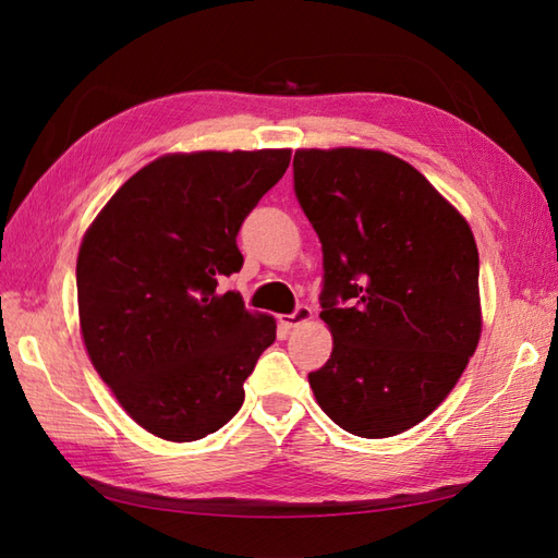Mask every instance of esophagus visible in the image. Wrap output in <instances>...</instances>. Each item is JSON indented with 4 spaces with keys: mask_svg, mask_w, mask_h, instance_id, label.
I'll list each match as a JSON object with an SVG mask.
<instances>
[{
    "mask_svg": "<svg viewBox=\"0 0 558 558\" xmlns=\"http://www.w3.org/2000/svg\"><path fill=\"white\" fill-rule=\"evenodd\" d=\"M310 318H312V306L300 304V306H294V312H292V314L280 316V326H286V328H298L300 324L310 322Z\"/></svg>",
    "mask_w": 558,
    "mask_h": 558,
    "instance_id": "34e87169",
    "label": "esophagus"
}]
</instances>
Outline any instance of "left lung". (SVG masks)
Segmentation results:
<instances>
[{
    "label": "left lung",
    "mask_w": 558,
    "mask_h": 558,
    "mask_svg": "<svg viewBox=\"0 0 558 558\" xmlns=\"http://www.w3.org/2000/svg\"><path fill=\"white\" fill-rule=\"evenodd\" d=\"M294 196L324 252L333 352L310 386L340 429H412L453 390L480 342V254L426 177L381 150H298Z\"/></svg>",
    "instance_id": "obj_1"
}]
</instances>
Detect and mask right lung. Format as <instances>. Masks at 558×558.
<instances>
[{
    "label": "right lung",
    "instance_id": "obj_1",
    "mask_svg": "<svg viewBox=\"0 0 558 558\" xmlns=\"http://www.w3.org/2000/svg\"><path fill=\"white\" fill-rule=\"evenodd\" d=\"M288 165V148L162 156L83 236L76 290L88 357L129 417L165 441L228 424L276 340L272 316L246 312L218 280L240 272L236 232Z\"/></svg>",
    "mask_w": 558,
    "mask_h": 558
}]
</instances>
